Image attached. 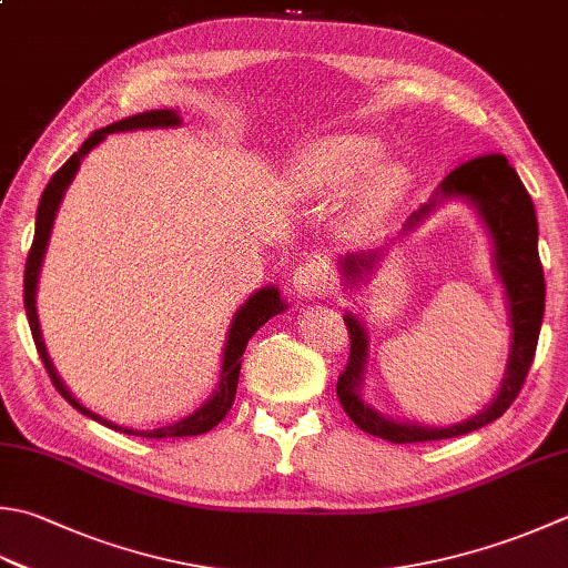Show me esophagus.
Listing matches in <instances>:
<instances>
[{
  "label": "esophagus",
  "instance_id": "34e87169",
  "mask_svg": "<svg viewBox=\"0 0 568 568\" xmlns=\"http://www.w3.org/2000/svg\"><path fill=\"white\" fill-rule=\"evenodd\" d=\"M332 277L329 268L325 261H310L303 263L300 268L293 273V287L300 297L305 300H315V297H325L329 293Z\"/></svg>",
  "mask_w": 568,
  "mask_h": 568
}]
</instances>
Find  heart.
<instances>
[{"label":"heart","instance_id":"b5f03b06","mask_svg":"<svg viewBox=\"0 0 568 568\" xmlns=\"http://www.w3.org/2000/svg\"><path fill=\"white\" fill-rule=\"evenodd\" d=\"M379 154L382 142L372 135L339 132L320 138L297 154L291 170L293 184L307 196H335L369 171L342 214V231L364 233L406 194L410 184V174L402 162H382L375 168Z\"/></svg>","mask_w":568,"mask_h":568}]
</instances>
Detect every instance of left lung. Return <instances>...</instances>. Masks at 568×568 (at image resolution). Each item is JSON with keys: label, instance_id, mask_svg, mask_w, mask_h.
I'll use <instances>...</instances> for the list:
<instances>
[{"label": "left lung", "instance_id": "1", "mask_svg": "<svg viewBox=\"0 0 568 568\" xmlns=\"http://www.w3.org/2000/svg\"><path fill=\"white\" fill-rule=\"evenodd\" d=\"M460 202L475 209L477 219L490 239L493 246V268L505 287L507 317H509V354L503 384L490 404L475 416L458 420L448 426H428L408 418H392L376 410L364 398V382L369 372V332L354 313H344V322L349 327L352 352L349 364L337 382V396L347 416L364 433L379 436L392 443H424L465 436V433L493 424L505 410L513 406L527 372L535 359L537 339L544 317V271L539 261V226L531 196L521 184L515 166L507 162L505 154H485L465 162L438 184L428 202L406 219L402 236L424 224V219L443 202ZM384 251L347 253L337 261L344 291L357 287L369 281L376 263L382 261Z\"/></svg>", "mask_w": 568, "mask_h": 568}]
</instances>
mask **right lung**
<instances>
[{"label": "right lung", "instance_id": "1", "mask_svg": "<svg viewBox=\"0 0 568 568\" xmlns=\"http://www.w3.org/2000/svg\"><path fill=\"white\" fill-rule=\"evenodd\" d=\"M182 118L176 110H148V113H138L130 118H122L113 125L100 128L95 130L91 138H88L81 150H78L73 158L65 162L59 172L51 176V182L47 184L41 194L39 202V211H37V231H33V243L27 258V271H24V307H27V320L31 327L33 342H37L39 357L47 366V372L51 376L53 386L59 388V394L69 402L75 410H81L83 416L98 420L113 430L128 433V436H140V438H182V436H199V433H206L214 428L221 418L229 414V408L236 398V386H239V374H241V357L243 352L248 347V339L258 332L265 322L271 317L281 315L287 310V303L281 297V291L275 285H263L255 291L253 295H248L246 303H243L236 315H233L231 325H229V335H226V344H224V354H221V369H219V386L211 392V396L206 402L199 406L194 414H189L184 418L176 420V424H166V426H158L152 430H138V428H128V426H118L113 420H108L103 416L93 414L91 408H85L78 398L69 392V386L63 384V379L55 372V366L47 352V344H43V335H41V325H39V313H37V287H39V275H41V265H43V255H47L49 248V239H51V229L55 214H59V206L63 202L65 189L71 186V182L75 180L78 170H81V162L88 152L93 148H98L108 135L113 132H132V130H166V128H180Z\"/></svg>", "mask_w": 568, "mask_h": 568}]
</instances>
